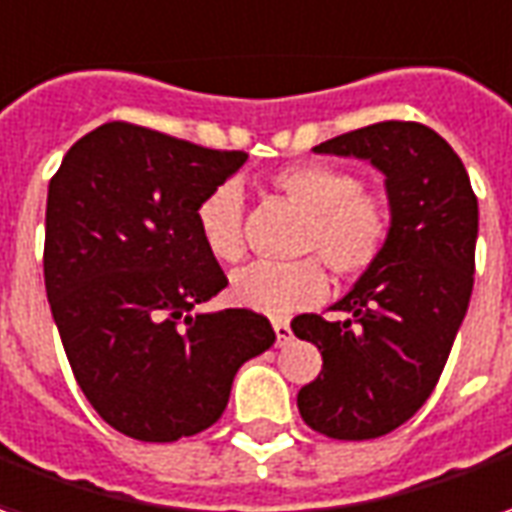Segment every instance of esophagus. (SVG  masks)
Listing matches in <instances>:
<instances>
[{"label": "esophagus", "mask_w": 512, "mask_h": 512, "mask_svg": "<svg viewBox=\"0 0 512 512\" xmlns=\"http://www.w3.org/2000/svg\"><path fill=\"white\" fill-rule=\"evenodd\" d=\"M274 332H277V346L291 343L293 332H291V324H288L285 318H274Z\"/></svg>", "instance_id": "34e87169"}]
</instances>
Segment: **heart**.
Instances as JSON below:
<instances>
[{
  "instance_id": "obj_1",
  "label": "heart",
  "mask_w": 512,
  "mask_h": 512,
  "mask_svg": "<svg viewBox=\"0 0 512 512\" xmlns=\"http://www.w3.org/2000/svg\"><path fill=\"white\" fill-rule=\"evenodd\" d=\"M271 185L305 210L296 249L313 255L293 263H252L230 280L232 302L266 316H288L316 305L330 288V271L346 282L380 266L393 238V205L363 188L360 174L338 163L302 160L271 174ZM194 224L207 255L238 263L246 252L244 196L238 185L210 188L194 207Z\"/></svg>"
}]
</instances>
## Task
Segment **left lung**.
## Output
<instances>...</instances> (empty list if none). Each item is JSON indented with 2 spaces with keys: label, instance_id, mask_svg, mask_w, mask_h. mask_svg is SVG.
<instances>
[{
  "label": "left lung",
  "instance_id": "obj_1",
  "mask_svg": "<svg viewBox=\"0 0 512 512\" xmlns=\"http://www.w3.org/2000/svg\"><path fill=\"white\" fill-rule=\"evenodd\" d=\"M316 152L363 157L385 174L393 238L380 266L332 305L346 318L291 321L324 357L296 405L310 430L371 441L416 416L441 380L474 288L480 210L463 160L418 121L368 124Z\"/></svg>",
  "mask_w": 512,
  "mask_h": 512
}]
</instances>
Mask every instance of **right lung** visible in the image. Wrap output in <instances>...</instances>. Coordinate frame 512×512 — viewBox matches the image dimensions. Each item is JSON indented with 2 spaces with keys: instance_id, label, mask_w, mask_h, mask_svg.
I'll return each instance as SVG.
<instances>
[{
  "instance_id": "1",
  "label": "right lung",
  "mask_w": 512,
  "mask_h": 512,
  "mask_svg": "<svg viewBox=\"0 0 512 512\" xmlns=\"http://www.w3.org/2000/svg\"><path fill=\"white\" fill-rule=\"evenodd\" d=\"M244 160L107 121L49 180L46 299L85 399L127 438L171 443L213 427L238 368L277 341L246 307L194 316L227 288L194 207Z\"/></svg>"
}]
</instances>
